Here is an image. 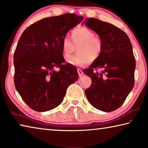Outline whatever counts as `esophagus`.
<instances>
[{
	"instance_id": "34e87169",
	"label": "esophagus",
	"mask_w": 148,
	"mask_h": 148,
	"mask_svg": "<svg viewBox=\"0 0 148 148\" xmlns=\"http://www.w3.org/2000/svg\"><path fill=\"white\" fill-rule=\"evenodd\" d=\"M77 71H78V74L80 77L83 75V72L81 69H77Z\"/></svg>"
}]
</instances>
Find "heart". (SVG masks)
Segmentation results:
<instances>
[{"label": "heart", "mask_w": 148, "mask_h": 148, "mask_svg": "<svg viewBox=\"0 0 148 148\" xmlns=\"http://www.w3.org/2000/svg\"><path fill=\"white\" fill-rule=\"evenodd\" d=\"M71 39L65 38L62 42V54L65 59H69L75 52L77 54L70 59L68 63L74 66L83 67L92 60L100 58L103 50V44L100 38L86 27L74 29L71 33Z\"/></svg>", "instance_id": "1"}]
</instances>
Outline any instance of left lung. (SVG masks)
Masks as SVG:
<instances>
[{"instance_id": "obj_1", "label": "left lung", "mask_w": 148, "mask_h": 148, "mask_svg": "<svg viewBox=\"0 0 148 148\" xmlns=\"http://www.w3.org/2000/svg\"><path fill=\"white\" fill-rule=\"evenodd\" d=\"M83 23L98 34L103 44L100 58L83 70L92 79L85 95L94 108L105 112L115 111L134 87L136 62L131 42L124 31L110 23L92 18Z\"/></svg>"}]
</instances>
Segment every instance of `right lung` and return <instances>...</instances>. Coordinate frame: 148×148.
I'll use <instances>...</instances> for the list:
<instances>
[{
  "instance_id": "1",
  "label": "right lung",
  "mask_w": 148,
  "mask_h": 148,
  "mask_svg": "<svg viewBox=\"0 0 148 148\" xmlns=\"http://www.w3.org/2000/svg\"><path fill=\"white\" fill-rule=\"evenodd\" d=\"M83 19L74 14L49 17L31 25L21 35L14 54V84L32 110L44 112L58 107L67 87L78 79L76 67L64 64L62 42Z\"/></svg>"
}]
</instances>
